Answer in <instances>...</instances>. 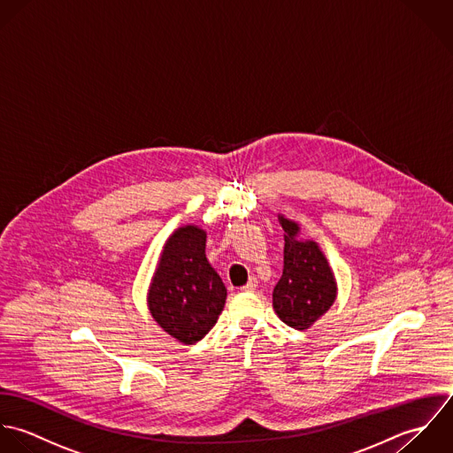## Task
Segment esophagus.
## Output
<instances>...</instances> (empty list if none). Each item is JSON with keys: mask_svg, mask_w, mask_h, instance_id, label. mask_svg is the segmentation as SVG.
Masks as SVG:
<instances>
[{"mask_svg": "<svg viewBox=\"0 0 453 453\" xmlns=\"http://www.w3.org/2000/svg\"><path fill=\"white\" fill-rule=\"evenodd\" d=\"M256 288H257V278H254V276L242 287V290H250V292L256 290Z\"/></svg>", "mask_w": 453, "mask_h": 453, "instance_id": "esophagus-1", "label": "esophagus"}]
</instances>
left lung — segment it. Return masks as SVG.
Segmentation results:
<instances>
[{"label": "left lung", "mask_w": 453, "mask_h": 453, "mask_svg": "<svg viewBox=\"0 0 453 453\" xmlns=\"http://www.w3.org/2000/svg\"><path fill=\"white\" fill-rule=\"evenodd\" d=\"M285 231L283 273L273 290L274 313L288 327H311L334 303L338 285L326 256L313 240H299V224L278 215Z\"/></svg>", "instance_id": "left-lung-1"}]
</instances>
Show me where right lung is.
<instances>
[{"label": "right lung", "mask_w": 453, "mask_h": 453, "mask_svg": "<svg viewBox=\"0 0 453 453\" xmlns=\"http://www.w3.org/2000/svg\"><path fill=\"white\" fill-rule=\"evenodd\" d=\"M204 249L206 233L201 227H179L165 243L149 287L147 303L154 320L185 345L208 334L227 297Z\"/></svg>", "instance_id": "1"}]
</instances>
